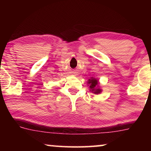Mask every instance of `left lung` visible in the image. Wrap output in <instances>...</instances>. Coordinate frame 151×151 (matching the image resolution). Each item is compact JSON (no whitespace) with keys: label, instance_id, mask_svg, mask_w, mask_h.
I'll return each instance as SVG.
<instances>
[{"label":"left lung","instance_id":"obj_1","mask_svg":"<svg viewBox=\"0 0 151 151\" xmlns=\"http://www.w3.org/2000/svg\"><path fill=\"white\" fill-rule=\"evenodd\" d=\"M88 83L90 84L89 88L90 91H91L93 93H94L95 94H98L101 92V89L99 88H97V85H98V80L95 79V78H91V79L88 80Z\"/></svg>","mask_w":151,"mask_h":151}]
</instances>
